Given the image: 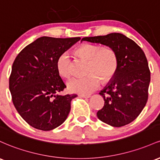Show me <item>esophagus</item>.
<instances>
[{"mask_svg": "<svg viewBox=\"0 0 160 160\" xmlns=\"http://www.w3.org/2000/svg\"><path fill=\"white\" fill-rule=\"evenodd\" d=\"M79 96L82 98H89L90 97V95H85V94H79Z\"/></svg>", "mask_w": 160, "mask_h": 160, "instance_id": "esophagus-1", "label": "esophagus"}]
</instances>
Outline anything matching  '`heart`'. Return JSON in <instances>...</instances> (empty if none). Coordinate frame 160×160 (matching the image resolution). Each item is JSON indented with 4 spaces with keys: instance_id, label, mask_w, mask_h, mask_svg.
<instances>
[{
    "instance_id": "b5f03b06",
    "label": "heart",
    "mask_w": 160,
    "mask_h": 160,
    "mask_svg": "<svg viewBox=\"0 0 160 160\" xmlns=\"http://www.w3.org/2000/svg\"><path fill=\"white\" fill-rule=\"evenodd\" d=\"M76 54L89 61L88 75L70 80L67 83L71 92L89 94L96 90L101 83V77L104 82L113 77L117 71L118 59L114 50L108 47H102L92 44H84L76 49ZM57 68L59 73L64 77H70L71 58L68 52H64L58 57Z\"/></svg>"
}]
</instances>
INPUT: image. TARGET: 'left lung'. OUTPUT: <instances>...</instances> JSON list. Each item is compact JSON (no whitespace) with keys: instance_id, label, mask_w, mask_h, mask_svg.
Returning <instances> with one entry per match:
<instances>
[{"instance_id":"obj_1","label":"left lung","mask_w":160,"mask_h":160,"mask_svg":"<svg viewBox=\"0 0 160 160\" xmlns=\"http://www.w3.org/2000/svg\"><path fill=\"white\" fill-rule=\"evenodd\" d=\"M81 41L106 45L117 56V71L99 92L105 104L96 114L98 118L117 128L133 122L148 99L150 72L144 52L132 39L121 33L85 37Z\"/></svg>"}]
</instances>
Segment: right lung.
Masks as SVG:
<instances>
[{"label": "right lung", "instance_id": "1", "mask_svg": "<svg viewBox=\"0 0 160 160\" xmlns=\"http://www.w3.org/2000/svg\"><path fill=\"white\" fill-rule=\"evenodd\" d=\"M80 39L40 37L22 49L13 61L9 80L12 100L32 127L51 131L68 118L71 102L77 95L58 94L66 86L59 75L57 61Z\"/></svg>", "mask_w": 160, "mask_h": 160}]
</instances>
